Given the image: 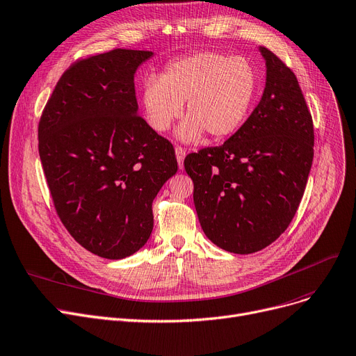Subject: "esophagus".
I'll return each instance as SVG.
<instances>
[{
    "label": "esophagus",
    "mask_w": 356,
    "mask_h": 356,
    "mask_svg": "<svg viewBox=\"0 0 356 356\" xmlns=\"http://www.w3.org/2000/svg\"><path fill=\"white\" fill-rule=\"evenodd\" d=\"M176 159H177V163H179V167L181 168L183 167V160H184V156H186V151H184L183 147L180 145H176Z\"/></svg>",
    "instance_id": "obj_1"
}]
</instances>
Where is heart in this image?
Returning <instances> with one entry per match:
<instances>
[{"instance_id":"obj_1","label":"heart","mask_w":356,"mask_h":356,"mask_svg":"<svg viewBox=\"0 0 356 356\" xmlns=\"http://www.w3.org/2000/svg\"><path fill=\"white\" fill-rule=\"evenodd\" d=\"M257 91V75L249 60L220 52H197L170 63L161 76L151 75L143 88V107L149 127L164 132L186 116L177 136L184 143L213 140L237 132L249 116Z\"/></svg>"}]
</instances>
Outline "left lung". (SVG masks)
Wrapping results in <instances>:
<instances>
[{"mask_svg": "<svg viewBox=\"0 0 356 356\" xmlns=\"http://www.w3.org/2000/svg\"><path fill=\"white\" fill-rule=\"evenodd\" d=\"M266 87L241 128L218 147L184 159L205 236L221 249L250 254L291 224L314 157V127L296 74L272 51Z\"/></svg>", "mask_w": 356, "mask_h": 356, "instance_id": "8db88e82", "label": "left lung"}]
</instances>
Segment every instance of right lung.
Segmentation results:
<instances>
[{
  "label": "right lung",
  "mask_w": 356,
  "mask_h": 356,
  "mask_svg": "<svg viewBox=\"0 0 356 356\" xmlns=\"http://www.w3.org/2000/svg\"><path fill=\"white\" fill-rule=\"evenodd\" d=\"M151 56L113 49L75 60L39 120V156L59 220L104 259L147 243L152 200L177 172L173 144L136 113L134 74Z\"/></svg>",
  "instance_id": "1"
}]
</instances>
